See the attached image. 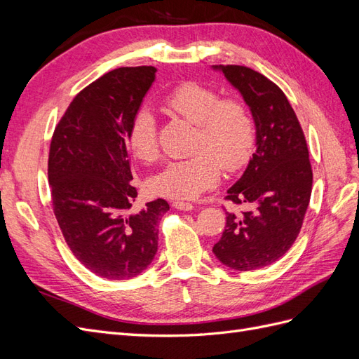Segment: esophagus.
I'll return each mask as SVG.
<instances>
[{
	"instance_id": "esophagus-1",
	"label": "esophagus",
	"mask_w": 359,
	"mask_h": 359,
	"mask_svg": "<svg viewBox=\"0 0 359 359\" xmlns=\"http://www.w3.org/2000/svg\"><path fill=\"white\" fill-rule=\"evenodd\" d=\"M173 206H175V208L180 211H191L193 210V205L190 202H182V201H175L173 202Z\"/></svg>"
}]
</instances>
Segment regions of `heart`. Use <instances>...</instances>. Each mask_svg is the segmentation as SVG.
<instances>
[{
    "label": "heart",
    "mask_w": 359,
    "mask_h": 359,
    "mask_svg": "<svg viewBox=\"0 0 359 359\" xmlns=\"http://www.w3.org/2000/svg\"><path fill=\"white\" fill-rule=\"evenodd\" d=\"M169 109L196 124L193 156L169 161L153 178L149 189L170 199H194L217 186L222 169L236 172L253 156L256 123L248 104L238 97H224L196 81L177 85L165 99ZM128 145L142 161L158 157V124L148 107H140L128 127Z\"/></svg>",
    "instance_id": "1"
}]
</instances>
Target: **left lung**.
<instances>
[{
	"mask_svg": "<svg viewBox=\"0 0 359 359\" xmlns=\"http://www.w3.org/2000/svg\"><path fill=\"white\" fill-rule=\"evenodd\" d=\"M244 97L256 123V153L226 201L247 205L226 212L212 252L226 266L253 271L274 264L295 243L311 196L313 170L306 136L285 93L262 73L220 66Z\"/></svg>",
	"mask_w": 359,
	"mask_h": 359,
	"instance_id": "8db88e82",
	"label": "left lung"
}]
</instances>
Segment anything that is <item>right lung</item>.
I'll return each mask as SVG.
<instances>
[{
    "label": "right lung",
    "mask_w": 359,
    "mask_h": 359,
    "mask_svg": "<svg viewBox=\"0 0 359 359\" xmlns=\"http://www.w3.org/2000/svg\"><path fill=\"white\" fill-rule=\"evenodd\" d=\"M151 66L119 67L76 94L53 130L48 178L69 248L91 273L126 280L153 262L165 199L132 212L128 127L156 79Z\"/></svg>",
    "instance_id": "add662e5"
}]
</instances>
